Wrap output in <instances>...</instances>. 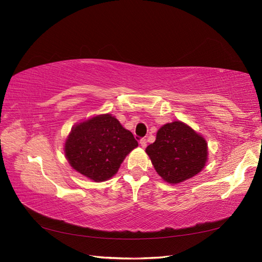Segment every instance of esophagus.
<instances>
[{"label":"esophagus","mask_w":262,"mask_h":262,"mask_svg":"<svg viewBox=\"0 0 262 262\" xmlns=\"http://www.w3.org/2000/svg\"><path fill=\"white\" fill-rule=\"evenodd\" d=\"M146 143H147V142H146V140H145V139H141V140H140V144H141V146L143 147V148H145V147H146V145H147Z\"/></svg>","instance_id":"obj_1"}]
</instances>
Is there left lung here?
I'll list each match as a JSON object with an SVG mask.
<instances>
[{"mask_svg": "<svg viewBox=\"0 0 262 262\" xmlns=\"http://www.w3.org/2000/svg\"><path fill=\"white\" fill-rule=\"evenodd\" d=\"M145 152L156 172L170 185L198 175L208 162L207 141L181 121L161 126L155 142L146 147Z\"/></svg>", "mask_w": 262, "mask_h": 262, "instance_id": "1", "label": "left lung"}]
</instances>
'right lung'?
I'll use <instances>...</instances> for the list:
<instances>
[{"label":"right lung","mask_w":262,"mask_h":262,"mask_svg":"<svg viewBox=\"0 0 262 262\" xmlns=\"http://www.w3.org/2000/svg\"><path fill=\"white\" fill-rule=\"evenodd\" d=\"M138 146L133 134L110 114L73 125L64 143L69 164L95 182L115 176L125 156Z\"/></svg>","instance_id":"1"}]
</instances>
